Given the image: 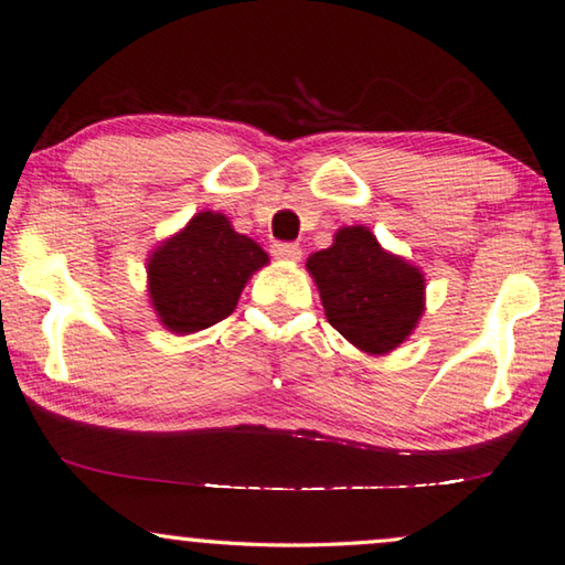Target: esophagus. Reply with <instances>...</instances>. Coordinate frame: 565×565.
<instances>
[{"label":"esophagus","mask_w":565,"mask_h":565,"mask_svg":"<svg viewBox=\"0 0 565 565\" xmlns=\"http://www.w3.org/2000/svg\"><path fill=\"white\" fill-rule=\"evenodd\" d=\"M270 253L277 257V260H290V263H298L302 257L300 245H295V243H275L270 247Z\"/></svg>","instance_id":"obj_1"}]
</instances>
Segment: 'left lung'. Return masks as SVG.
<instances>
[{"instance_id": "1", "label": "left lung", "mask_w": 565, "mask_h": 565, "mask_svg": "<svg viewBox=\"0 0 565 565\" xmlns=\"http://www.w3.org/2000/svg\"><path fill=\"white\" fill-rule=\"evenodd\" d=\"M330 326L370 355L391 353L423 316L418 267L377 245L365 227L338 230L335 243L308 257Z\"/></svg>"}]
</instances>
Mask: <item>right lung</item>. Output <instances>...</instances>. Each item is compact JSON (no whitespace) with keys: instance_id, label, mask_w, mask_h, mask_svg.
<instances>
[{"instance_id":"1","label":"right lung","mask_w":565,"mask_h":565,"mask_svg":"<svg viewBox=\"0 0 565 565\" xmlns=\"http://www.w3.org/2000/svg\"><path fill=\"white\" fill-rule=\"evenodd\" d=\"M265 263L263 247L235 233L225 215L200 212L147 263L157 316L178 335L215 326Z\"/></svg>"}]
</instances>
